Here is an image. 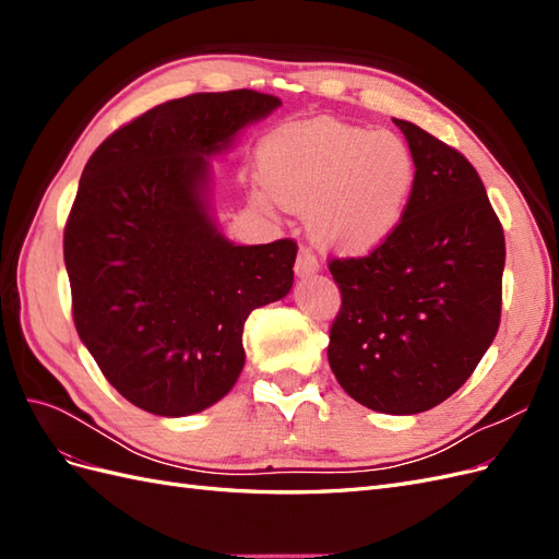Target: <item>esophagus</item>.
<instances>
[{
    "mask_svg": "<svg viewBox=\"0 0 559 559\" xmlns=\"http://www.w3.org/2000/svg\"><path fill=\"white\" fill-rule=\"evenodd\" d=\"M294 270H296L298 277H310V275L319 273V263L314 259V253L310 249H300Z\"/></svg>",
    "mask_w": 559,
    "mask_h": 559,
    "instance_id": "34e87169",
    "label": "esophagus"
}]
</instances>
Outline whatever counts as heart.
Wrapping results in <instances>:
<instances>
[{
  "instance_id": "heart-1",
  "label": "heart",
  "mask_w": 559,
  "mask_h": 559,
  "mask_svg": "<svg viewBox=\"0 0 559 559\" xmlns=\"http://www.w3.org/2000/svg\"><path fill=\"white\" fill-rule=\"evenodd\" d=\"M257 163L267 195L310 212L312 238L341 253H368L392 238L417 179L411 148L394 132L335 121L275 130Z\"/></svg>"
}]
</instances>
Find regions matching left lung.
Listing matches in <instances>:
<instances>
[{
  "label": "left lung",
  "instance_id": "1",
  "mask_svg": "<svg viewBox=\"0 0 559 559\" xmlns=\"http://www.w3.org/2000/svg\"><path fill=\"white\" fill-rule=\"evenodd\" d=\"M394 123L415 158V191L392 238L331 261L343 306L329 364L366 408L417 415L452 396L492 345L506 245L476 167L419 126Z\"/></svg>",
  "mask_w": 559,
  "mask_h": 559
}]
</instances>
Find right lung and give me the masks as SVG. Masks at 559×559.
Returning a JSON list of instances; mask_svg holds the SVG:
<instances>
[{
  "label": "right lung",
  "mask_w": 559,
  "mask_h": 559,
  "mask_svg": "<svg viewBox=\"0 0 559 559\" xmlns=\"http://www.w3.org/2000/svg\"><path fill=\"white\" fill-rule=\"evenodd\" d=\"M282 103L195 93L118 128L83 167L64 226L74 324L109 384L160 417L202 413L245 368L251 310L292 292L296 242L218 230L210 158Z\"/></svg>",
  "instance_id": "add662e5"
}]
</instances>
